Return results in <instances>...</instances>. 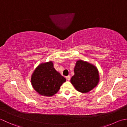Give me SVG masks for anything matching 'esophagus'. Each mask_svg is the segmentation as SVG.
Masks as SVG:
<instances>
[{
    "label": "esophagus",
    "mask_w": 127,
    "mask_h": 127,
    "mask_svg": "<svg viewBox=\"0 0 127 127\" xmlns=\"http://www.w3.org/2000/svg\"><path fill=\"white\" fill-rule=\"evenodd\" d=\"M66 79H67V81H69V80H70V79H71V76H67L66 77Z\"/></svg>",
    "instance_id": "1"
}]
</instances>
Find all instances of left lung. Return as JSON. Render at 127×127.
Returning <instances> with one entry per match:
<instances>
[{"instance_id":"left-lung-1","label":"left lung","mask_w":127,"mask_h":127,"mask_svg":"<svg viewBox=\"0 0 127 127\" xmlns=\"http://www.w3.org/2000/svg\"><path fill=\"white\" fill-rule=\"evenodd\" d=\"M74 75L71 82L79 92L86 93L96 86L99 81V72L96 67L82 60L77 61L74 69Z\"/></svg>"}]
</instances>
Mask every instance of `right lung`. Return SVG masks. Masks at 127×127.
<instances>
[{
    "instance_id": "add662e5",
    "label": "right lung",
    "mask_w": 127,
    "mask_h": 127,
    "mask_svg": "<svg viewBox=\"0 0 127 127\" xmlns=\"http://www.w3.org/2000/svg\"><path fill=\"white\" fill-rule=\"evenodd\" d=\"M66 79L54 68L51 61L39 65L31 77L32 85L39 94L46 96L55 94Z\"/></svg>"
}]
</instances>
